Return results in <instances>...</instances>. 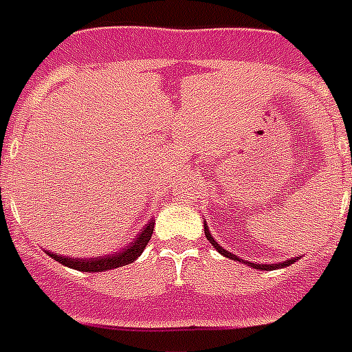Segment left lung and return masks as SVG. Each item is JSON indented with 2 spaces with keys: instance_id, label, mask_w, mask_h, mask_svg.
I'll return each mask as SVG.
<instances>
[{
  "instance_id": "left-lung-1",
  "label": "left lung",
  "mask_w": 352,
  "mask_h": 352,
  "mask_svg": "<svg viewBox=\"0 0 352 352\" xmlns=\"http://www.w3.org/2000/svg\"><path fill=\"white\" fill-rule=\"evenodd\" d=\"M205 236H206V240L210 241L212 245H214V249H216L218 253H221V254H223V256H227V258H230V260H236V262H243V260L238 258V256H236V254L230 253V251H225V249L221 248V245H219L218 241H216V240H214V238H212V232H210V230H208V225H206V223H205ZM295 260H299V256H297V258L284 260V262H278V264H254V262H243V264L251 265V267H254V270H262V272H273V270H280V267H288V265L294 264Z\"/></svg>"
}]
</instances>
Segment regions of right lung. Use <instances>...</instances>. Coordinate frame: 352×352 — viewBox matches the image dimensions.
<instances>
[{"label":"right lung","mask_w":352,"mask_h":352,"mask_svg":"<svg viewBox=\"0 0 352 352\" xmlns=\"http://www.w3.org/2000/svg\"><path fill=\"white\" fill-rule=\"evenodd\" d=\"M153 229H155V221L149 219V223L146 225V229L142 230L140 234L133 238L131 243H127L125 248L116 251L114 254H103V256H94V258H69V256H63V254L47 253L53 260H57L58 264L77 270V272H88V273H99V272H109L114 267H122L138 258L144 249L151 240Z\"/></svg>","instance_id":"1"}]
</instances>
